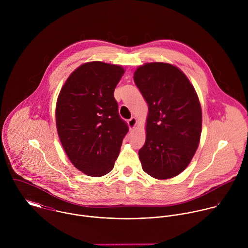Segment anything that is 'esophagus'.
<instances>
[{"mask_svg":"<svg viewBox=\"0 0 248 248\" xmlns=\"http://www.w3.org/2000/svg\"><path fill=\"white\" fill-rule=\"evenodd\" d=\"M128 125H129V128L131 130H134L137 127V119H136V117H132L131 119H129Z\"/></svg>","mask_w":248,"mask_h":248,"instance_id":"34e87169","label":"esophagus"}]
</instances>
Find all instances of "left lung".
<instances>
[{
	"instance_id": "left-lung-1",
	"label": "left lung",
	"mask_w": 248,
	"mask_h": 248,
	"mask_svg": "<svg viewBox=\"0 0 248 248\" xmlns=\"http://www.w3.org/2000/svg\"><path fill=\"white\" fill-rule=\"evenodd\" d=\"M134 80L148 105L146 140L139 151L142 169L156 179L177 177L201 140L202 113L196 90L183 71L162 62L140 66Z\"/></svg>"
}]
</instances>
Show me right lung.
Instances as JSON below:
<instances>
[{"label": "right lung", "mask_w": 248, "mask_h": 248, "mask_svg": "<svg viewBox=\"0 0 248 248\" xmlns=\"http://www.w3.org/2000/svg\"><path fill=\"white\" fill-rule=\"evenodd\" d=\"M125 70L93 61L72 71L56 102V128L73 166L90 177L109 173L129 131L113 92Z\"/></svg>", "instance_id": "right-lung-1"}]
</instances>
